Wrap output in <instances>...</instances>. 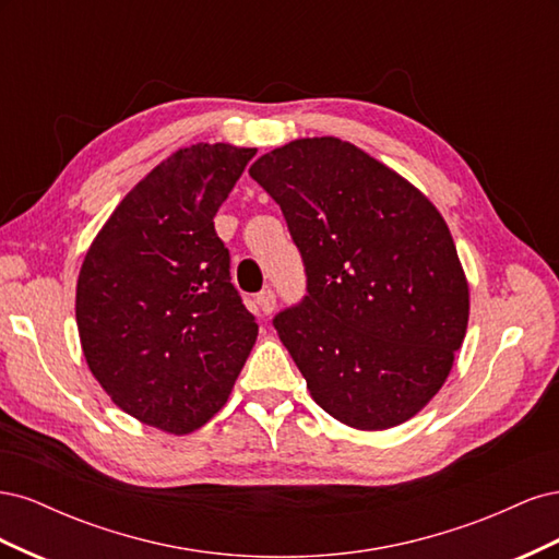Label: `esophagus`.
I'll return each instance as SVG.
<instances>
[{"mask_svg":"<svg viewBox=\"0 0 559 559\" xmlns=\"http://www.w3.org/2000/svg\"><path fill=\"white\" fill-rule=\"evenodd\" d=\"M257 306H259V310L267 317V314H273V310L277 308V296H275V292L273 289H263L259 296H257Z\"/></svg>","mask_w":559,"mask_h":559,"instance_id":"1","label":"esophagus"}]
</instances>
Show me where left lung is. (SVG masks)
<instances>
[{"mask_svg":"<svg viewBox=\"0 0 559 559\" xmlns=\"http://www.w3.org/2000/svg\"><path fill=\"white\" fill-rule=\"evenodd\" d=\"M306 263L308 296L273 324L319 408L359 431L415 417L450 376L468 282L445 218L392 167L337 138L249 167Z\"/></svg>","mask_w":559,"mask_h":559,"instance_id":"1","label":"left lung"}]
</instances>
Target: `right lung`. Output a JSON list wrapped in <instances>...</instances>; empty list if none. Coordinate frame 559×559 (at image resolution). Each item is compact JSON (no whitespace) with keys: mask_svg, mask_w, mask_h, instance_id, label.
<instances>
[{"mask_svg":"<svg viewBox=\"0 0 559 559\" xmlns=\"http://www.w3.org/2000/svg\"><path fill=\"white\" fill-rule=\"evenodd\" d=\"M253 154L224 142L175 151L118 202L83 259V357L142 425L175 436L200 429L224 408L257 343L214 230Z\"/></svg>","mask_w":559,"mask_h":559,"instance_id":"add662e5","label":"right lung"}]
</instances>
